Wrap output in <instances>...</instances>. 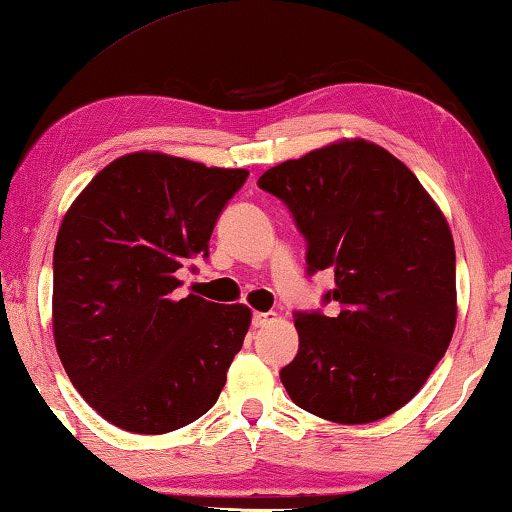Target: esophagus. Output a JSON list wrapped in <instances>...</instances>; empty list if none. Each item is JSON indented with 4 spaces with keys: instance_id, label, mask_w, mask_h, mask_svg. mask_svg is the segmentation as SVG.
Instances as JSON below:
<instances>
[{
    "instance_id": "1",
    "label": "esophagus",
    "mask_w": 512,
    "mask_h": 512,
    "mask_svg": "<svg viewBox=\"0 0 512 512\" xmlns=\"http://www.w3.org/2000/svg\"><path fill=\"white\" fill-rule=\"evenodd\" d=\"M272 321H277L275 312H254V326L256 328L268 326V324H272Z\"/></svg>"
}]
</instances>
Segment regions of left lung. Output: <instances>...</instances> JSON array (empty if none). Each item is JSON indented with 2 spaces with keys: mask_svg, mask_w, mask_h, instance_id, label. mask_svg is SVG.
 <instances>
[{
  "mask_svg": "<svg viewBox=\"0 0 512 512\" xmlns=\"http://www.w3.org/2000/svg\"><path fill=\"white\" fill-rule=\"evenodd\" d=\"M307 237L310 272L331 268L335 317L298 312V354L282 368L291 401L335 424H370L412 401L457 326L450 223L410 167L380 144L338 139L270 167Z\"/></svg>",
  "mask_w": 512,
  "mask_h": 512,
  "instance_id": "obj_1",
  "label": "left lung"
}]
</instances>
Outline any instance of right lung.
Instances as JSON below:
<instances>
[{
	"label": "right lung",
	"mask_w": 512,
	"mask_h": 512,
	"mask_svg": "<svg viewBox=\"0 0 512 512\" xmlns=\"http://www.w3.org/2000/svg\"><path fill=\"white\" fill-rule=\"evenodd\" d=\"M249 177L160 151L111 160L53 251V338L74 389L118 429L158 436L205 415L251 324L247 305L174 296Z\"/></svg>",
	"instance_id": "obj_1"
}]
</instances>
